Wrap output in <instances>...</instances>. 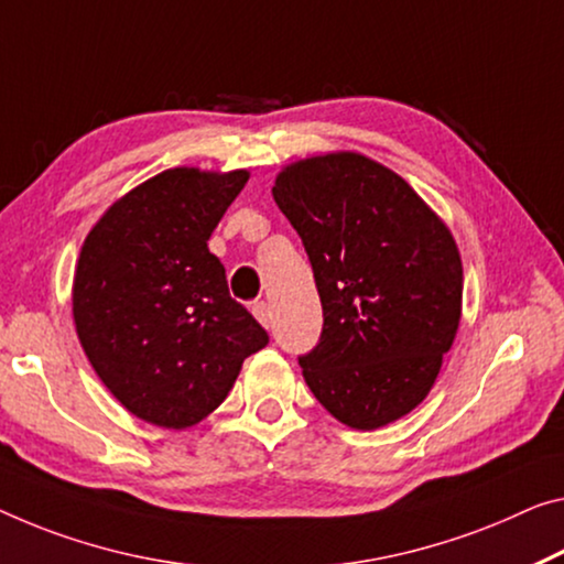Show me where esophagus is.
<instances>
[{
    "instance_id": "esophagus-1",
    "label": "esophagus",
    "mask_w": 564,
    "mask_h": 564,
    "mask_svg": "<svg viewBox=\"0 0 564 564\" xmlns=\"http://www.w3.org/2000/svg\"><path fill=\"white\" fill-rule=\"evenodd\" d=\"M252 312H254V317L259 319V323H262L264 327H270L272 312H270V305H267L264 300H262V302H254V305H252Z\"/></svg>"
}]
</instances>
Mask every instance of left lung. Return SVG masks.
I'll return each mask as SVG.
<instances>
[{"label":"left lung","instance_id":"8db88e82","mask_svg":"<svg viewBox=\"0 0 564 564\" xmlns=\"http://www.w3.org/2000/svg\"><path fill=\"white\" fill-rule=\"evenodd\" d=\"M272 196L300 234L323 302V333L300 355L337 421L372 431L429 395L462 319L456 241L391 169L360 153L292 163Z\"/></svg>","mask_w":564,"mask_h":564}]
</instances>
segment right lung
I'll use <instances>...</instances> for the list:
<instances>
[{
	"label": "right lung",
	"mask_w": 564,
	"mask_h": 564,
	"mask_svg": "<svg viewBox=\"0 0 564 564\" xmlns=\"http://www.w3.org/2000/svg\"><path fill=\"white\" fill-rule=\"evenodd\" d=\"M247 181V171H163L118 198L80 249L77 337L108 391L153 426L206 419L270 343L206 245Z\"/></svg>",
	"instance_id": "add662e5"
}]
</instances>
